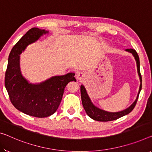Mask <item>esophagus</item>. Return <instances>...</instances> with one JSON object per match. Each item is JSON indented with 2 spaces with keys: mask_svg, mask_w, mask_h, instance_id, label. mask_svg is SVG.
Returning a JSON list of instances; mask_svg holds the SVG:
<instances>
[{
  "mask_svg": "<svg viewBox=\"0 0 152 152\" xmlns=\"http://www.w3.org/2000/svg\"><path fill=\"white\" fill-rule=\"evenodd\" d=\"M83 78V75H82V73H78L77 75V79H78V80H82Z\"/></svg>",
  "mask_w": 152,
  "mask_h": 152,
  "instance_id": "34e87169",
  "label": "esophagus"
}]
</instances>
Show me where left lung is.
Here are the masks:
<instances>
[{"label":"left lung","instance_id":"left-lung-1","mask_svg":"<svg viewBox=\"0 0 152 152\" xmlns=\"http://www.w3.org/2000/svg\"><path fill=\"white\" fill-rule=\"evenodd\" d=\"M126 52L131 53L134 57L135 60L137 62V71H138V74L139 76L140 81H141V84H140L139 90L137 94V97L134 102L127 109H124V110L118 111V112H109L104 110H102L101 109L98 108L96 107L94 104L92 103V101L90 99L89 96H88L87 91H86L85 87L83 85L81 86V100H82V104L83 106V108L87 113V115L91 118L93 120L96 121H99V122H109V121L115 120L117 119L121 118V117L127 115L129 113H130L133 109L134 108L136 103L138 100L139 93L141 90L142 88V77L140 73V61H139V57L136 51L133 49H126Z\"/></svg>","mask_w":152,"mask_h":152}]
</instances>
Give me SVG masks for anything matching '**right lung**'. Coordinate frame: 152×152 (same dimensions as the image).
<instances>
[{
  "label": "right lung",
  "instance_id": "right-lung-1",
  "mask_svg": "<svg viewBox=\"0 0 152 152\" xmlns=\"http://www.w3.org/2000/svg\"><path fill=\"white\" fill-rule=\"evenodd\" d=\"M49 31L32 28L13 46L9 56L4 86L9 99L18 110L30 116L45 118L54 113L59 107L64 88L76 81L75 73L54 76L40 83H29L21 73L20 55L26 47Z\"/></svg>",
  "mask_w": 152,
  "mask_h": 152
}]
</instances>
